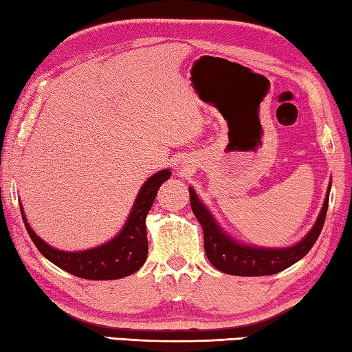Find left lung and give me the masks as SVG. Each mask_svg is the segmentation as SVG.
Segmentation results:
<instances>
[{
  "instance_id": "obj_1",
  "label": "left lung",
  "mask_w": 352,
  "mask_h": 352,
  "mask_svg": "<svg viewBox=\"0 0 352 352\" xmlns=\"http://www.w3.org/2000/svg\"><path fill=\"white\" fill-rule=\"evenodd\" d=\"M189 194L190 208H192L200 225L204 226L205 253L208 259L217 270L236 276L275 275V273L285 270L301 258H305L309 250L314 247V243L317 242L321 230H323L327 205H329V195H326L317 223L314 225V228L309 231L305 239L298 242L296 245L289 248H254L230 239L219 228L216 220L199 200L192 188H189Z\"/></svg>"
}]
</instances>
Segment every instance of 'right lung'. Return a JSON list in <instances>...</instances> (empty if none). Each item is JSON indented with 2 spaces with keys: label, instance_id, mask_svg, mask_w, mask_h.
Wrapping results in <instances>:
<instances>
[{
  "label": "right lung",
  "instance_id": "1",
  "mask_svg": "<svg viewBox=\"0 0 352 352\" xmlns=\"http://www.w3.org/2000/svg\"><path fill=\"white\" fill-rule=\"evenodd\" d=\"M170 177L169 169L160 170L142 184L138 197L130 212L127 223L115 239L87 252H60L47 245L29 226L21 208L23 222L35 247L52 264L62 270L83 279H119L140 270L147 258V212L157 197L162 184Z\"/></svg>",
  "mask_w": 352,
  "mask_h": 352
}]
</instances>
